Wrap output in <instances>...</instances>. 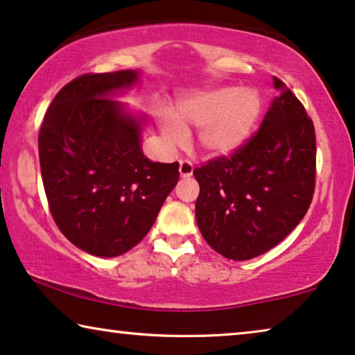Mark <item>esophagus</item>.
Instances as JSON below:
<instances>
[{
  "instance_id": "esophagus-1",
  "label": "esophagus",
  "mask_w": 355,
  "mask_h": 355,
  "mask_svg": "<svg viewBox=\"0 0 355 355\" xmlns=\"http://www.w3.org/2000/svg\"><path fill=\"white\" fill-rule=\"evenodd\" d=\"M179 173H181L182 178H191L193 173V164L189 162V159H182V162L179 163Z\"/></svg>"
}]
</instances>
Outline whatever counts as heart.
Here are the masks:
<instances>
[{
    "instance_id": "obj_1",
    "label": "heart",
    "mask_w": 355,
    "mask_h": 355,
    "mask_svg": "<svg viewBox=\"0 0 355 355\" xmlns=\"http://www.w3.org/2000/svg\"><path fill=\"white\" fill-rule=\"evenodd\" d=\"M263 101L257 90L218 87L189 95L176 105L178 121L162 116L159 128L168 145L187 140V129H198L197 142L211 157L230 155L241 148L259 124Z\"/></svg>"
}]
</instances>
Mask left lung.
<instances>
[{
  "instance_id": "left-lung-1",
  "label": "left lung",
  "mask_w": 355,
  "mask_h": 355,
  "mask_svg": "<svg viewBox=\"0 0 355 355\" xmlns=\"http://www.w3.org/2000/svg\"><path fill=\"white\" fill-rule=\"evenodd\" d=\"M275 96L259 132L230 157L193 169L200 193L198 230L230 260H250L278 245L302 221L315 191L317 142L312 119L273 77Z\"/></svg>"
}]
</instances>
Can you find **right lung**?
<instances>
[{
    "mask_svg": "<svg viewBox=\"0 0 355 355\" xmlns=\"http://www.w3.org/2000/svg\"><path fill=\"white\" fill-rule=\"evenodd\" d=\"M139 71L84 74L46 110L38 155L53 220L72 244L96 257L137 245L179 179V163H153L140 147L145 116L113 96Z\"/></svg>",
    "mask_w": 355,
    "mask_h": 355,
    "instance_id": "right-lung-1",
    "label": "right lung"
}]
</instances>
